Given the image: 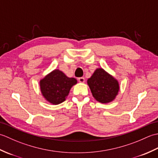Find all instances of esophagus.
Listing matches in <instances>:
<instances>
[{"mask_svg":"<svg viewBox=\"0 0 158 158\" xmlns=\"http://www.w3.org/2000/svg\"><path fill=\"white\" fill-rule=\"evenodd\" d=\"M78 81L79 83H84L85 82V79L83 77H79L78 79Z\"/></svg>","mask_w":158,"mask_h":158,"instance_id":"1","label":"esophagus"}]
</instances>
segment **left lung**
Wrapping results in <instances>:
<instances>
[{
	"label": "left lung",
	"mask_w": 158,
	"mask_h": 158,
	"mask_svg": "<svg viewBox=\"0 0 158 158\" xmlns=\"http://www.w3.org/2000/svg\"><path fill=\"white\" fill-rule=\"evenodd\" d=\"M87 83L94 98L100 103L113 101L119 93L118 81L102 68L96 69Z\"/></svg>",
	"instance_id": "left-lung-1"
}]
</instances>
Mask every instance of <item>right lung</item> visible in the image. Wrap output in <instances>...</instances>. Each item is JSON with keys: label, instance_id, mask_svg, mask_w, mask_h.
<instances>
[{"label": "right lung", "instance_id": "add662e5", "mask_svg": "<svg viewBox=\"0 0 158 158\" xmlns=\"http://www.w3.org/2000/svg\"><path fill=\"white\" fill-rule=\"evenodd\" d=\"M77 83V79L67 77L59 69H54L40 80L42 96L52 105H59L68 96L70 89Z\"/></svg>", "mask_w": 158, "mask_h": 158}]
</instances>
